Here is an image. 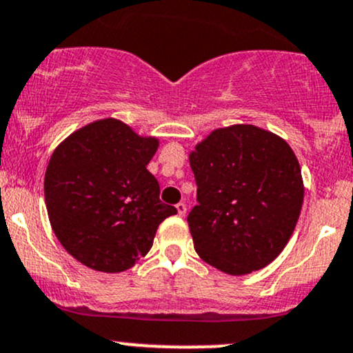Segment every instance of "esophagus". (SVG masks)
Masks as SVG:
<instances>
[{"label":"esophagus","mask_w":353,"mask_h":353,"mask_svg":"<svg viewBox=\"0 0 353 353\" xmlns=\"http://www.w3.org/2000/svg\"><path fill=\"white\" fill-rule=\"evenodd\" d=\"M176 209H177V214L184 216L185 211H188V206H185V203H177L176 204Z\"/></svg>","instance_id":"34e87169"}]
</instances>
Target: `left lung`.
<instances>
[{
    "label": "left lung",
    "mask_w": 353,
    "mask_h": 353,
    "mask_svg": "<svg viewBox=\"0 0 353 353\" xmlns=\"http://www.w3.org/2000/svg\"><path fill=\"white\" fill-rule=\"evenodd\" d=\"M197 204L188 216L196 253L228 274L265 268L300 218L303 181L283 139L254 125L214 130L189 156Z\"/></svg>",
    "instance_id": "1"
}]
</instances>
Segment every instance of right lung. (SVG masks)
<instances>
[{
    "label": "right lung",
    "instance_id": "obj_1",
    "mask_svg": "<svg viewBox=\"0 0 353 353\" xmlns=\"http://www.w3.org/2000/svg\"><path fill=\"white\" fill-rule=\"evenodd\" d=\"M159 142L114 119L73 132L53 152L45 203L61 246L103 273L132 268L149 253L159 224L177 209L159 199L147 164Z\"/></svg>",
    "mask_w": 353,
    "mask_h": 353
}]
</instances>
